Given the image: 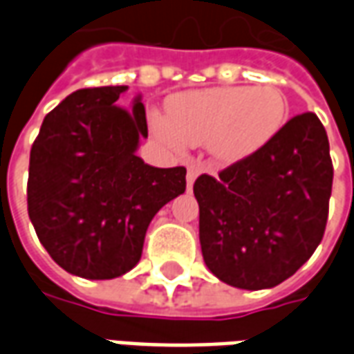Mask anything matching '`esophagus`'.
I'll list each match as a JSON object with an SVG mask.
<instances>
[{
  "label": "esophagus",
  "instance_id": "1",
  "mask_svg": "<svg viewBox=\"0 0 354 354\" xmlns=\"http://www.w3.org/2000/svg\"><path fill=\"white\" fill-rule=\"evenodd\" d=\"M201 172H203V167L197 165V162H192V165L187 167V187H192L193 182L197 180V176H199Z\"/></svg>",
  "mask_w": 354,
  "mask_h": 354
}]
</instances>
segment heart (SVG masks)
<instances>
[{
  "mask_svg": "<svg viewBox=\"0 0 354 354\" xmlns=\"http://www.w3.org/2000/svg\"><path fill=\"white\" fill-rule=\"evenodd\" d=\"M288 117L277 87H216L172 94L165 117H151L155 136L172 149L207 144L218 162L233 165L269 146Z\"/></svg>",
  "mask_w": 354,
  "mask_h": 354,
  "instance_id": "obj_1",
  "label": "heart"
}]
</instances>
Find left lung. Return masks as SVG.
<instances>
[{
  "mask_svg": "<svg viewBox=\"0 0 354 354\" xmlns=\"http://www.w3.org/2000/svg\"><path fill=\"white\" fill-rule=\"evenodd\" d=\"M334 167L320 119H290L277 138L218 178L201 174L199 241L205 263L230 286L273 288L296 273L322 241Z\"/></svg>",
  "mask_w": 354,
  "mask_h": 354,
  "instance_id": "left-lung-1",
  "label": "left lung"
}]
</instances>
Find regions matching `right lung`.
<instances>
[{"mask_svg":"<svg viewBox=\"0 0 354 354\" xmlns=\"http://www.w3.org/2000/svg\"><path fill=\"white\" fill-rule=\"evenodd\" d=\"M127 87L81 88L43 119L30 151L28 216L68 273L115 279L136 266L149 222L185 192V169L149 167L146 108L117 106Z\"/></svg>","mask_w":354,"mask_h":354,"instance_id":"1","label":"right lung"}]
</instances>
